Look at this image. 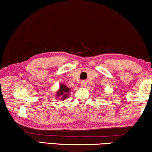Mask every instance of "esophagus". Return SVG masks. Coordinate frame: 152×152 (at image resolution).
<instances>
[{"mask_svg":"<svg viewBox=\"0 0 152 152\" xmlns=\"http://www.w3.org/2000/svg\"><path fill=\"white\" fill-rule=\"evenodd\" d=\"M81 86L82 87H86L87 86V81H85V80H83V81H81Z\"/></svg>","mask_w":152,"mask_h":152,"instance_id":"esophagus-1","label":"esophagus"}]
</instances>
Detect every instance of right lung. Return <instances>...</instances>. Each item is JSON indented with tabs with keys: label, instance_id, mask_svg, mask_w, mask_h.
Segmentation results:
<instances>
[{
	"label": "right lung",
	"instance_id": "add662e5",
	"mask_svg": "<svg viewBox=\"0 0 152 152\" xmlns=\"http://www.w3.org/2000/svg\"><path fill=\"white\" fill-rule=\"evenodd\" d=\"M70 91H71V89L69 87H68L67 85L63 83H61L59 89H58L56 94V98L57 99L61 98V100L67 99L70 94Z\"/></svg>",
	"mask_w": 152,
	"mask_h": 152
}]
</instances>
